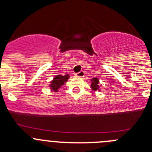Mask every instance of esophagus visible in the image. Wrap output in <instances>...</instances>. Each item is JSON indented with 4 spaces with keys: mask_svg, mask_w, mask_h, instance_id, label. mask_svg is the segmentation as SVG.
Returning a JSON list of instances; mask_svg holds the SVG:
<instances>
[{
    "mask_svg": "<svg viewBox=\"0 0 152 152\" xmlns=\"http://www.w3.org/2000/svg\"><path fill=\"white\" fill-rule=\"evenodd\" d=\"M75 76H76V77H84V76H85V72H84L83 70H81L79 73H76V74H75Z\"/></svg>",
    "mask_w": 152,
    "mask_h": 152,
    "instance_id": "obj_1",
    "label": "esophagus"
}]
</instances>
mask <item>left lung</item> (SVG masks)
<instances>
[{
	"label": "left lung",
	"instance_id": "8db88e82",
	"mask_svg": "<svg viewBox=\"0 0 152 152\" xmlns=\"http://www.w3.org/2000/svg\"><path fill=\"white\" fill-rule=\"evenodd\" d=\"M92 81H93V82H92L91 87L93 88V90H99V79H98L97 78H93V80Z\"/></svg>",
	"mask_w": 152,
	"mask_h": 152
}]
</instances>
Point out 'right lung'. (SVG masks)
<instances>
[{"label":"right lung","instance_id":"1","mask_svg":"<svg viewBox=\"0 0 152 152\" xmlns=\"http://www.w3.org/2000/svg\"><path fill=\"white\" fill-rule=\"evenodd\" d=\"M69 77L70 76H69L68 74L65 75V76L57 75L56 76H55L53 80L51 82V84H50V87H51L52 90L56 92L57 91L58 89L60 88L61 86L63 85V84L67 82Z\"/></svg>","mask_w":152,"mask_h":152}]
</instances>
